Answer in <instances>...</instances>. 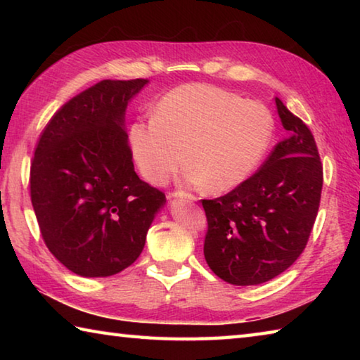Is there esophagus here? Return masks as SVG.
Masks as SVG:
<instances>
[{"mask_svg": "<svg viewBox=\"0 0 360 360\" xmlns=\"http://www.w3.org/2000/svg\"><path fill=\"white\" fill-rule=\"evenodd\" d=\"M172 197H176V198H187V200H192V202H195V200H197V197H195V195L187 193V192H184V191H176V192L172 193Z\"/></svg>", "mask_w": 360, "mask_h": 360, "instance_id": "esophagus-1", "label": "esophagus"}]
</instances>
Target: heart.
<instances>
[{"instance_id": "b5f03b06", "label": "heart", "mask_w": 360, "mask_h": 360, "mask_svg": "<svg viewBox=\"0 0 360 360\" xmlns=\"http://www.w3.org/2000/svg\"><path fill=\"white\" fill-rule=\"evenodd\" d=\"M273 130L262 103L216 85L186 84L163 95L150 119L133 122L129 139L138 169L152 184H165L184 158L187 184L225 192L257 168Z\"/></svg>"}]
</instances>
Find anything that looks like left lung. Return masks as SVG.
Instances as JSON below:
<instances>
[{
    "mask_svg": "<svg viewBox=\"0 0 360 360\" xmlns=\"http://www.w3.org/2000/svg\"><path fill=\"white\" fill-rule=\"evenodd\" d=\"M275 101L288 138L238 187L202 200L206 264L235 285L266 283L288 270L307 246L319 210L324 178L313 133Z\"/></svg>",
    "mask_w": 360,
    "mask_h": 360,
    "instance_id": "1",
    "label": "left lung"
}]
</instances>
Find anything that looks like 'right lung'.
I'll use <instances>...</instances> for the list:
<instances>
[{
	"instance_id": "add662e5",
	"label": "right lung",
	"mask_w": 360,
	"mask_h": 360,
	"mask_svg": "<svg viewBox=\"0 0 360 360\" xmlns=\"http://www.w3.org/2000/svg\"><path fill=\"white\" fill-rule=\"evenodd\" d=\"M148 79H105L58 109L30 169L39 230L56 259L85 278L111 276L141 254L165 193L139 179L125 109Z\"/></svg>"
}]
</instances>
